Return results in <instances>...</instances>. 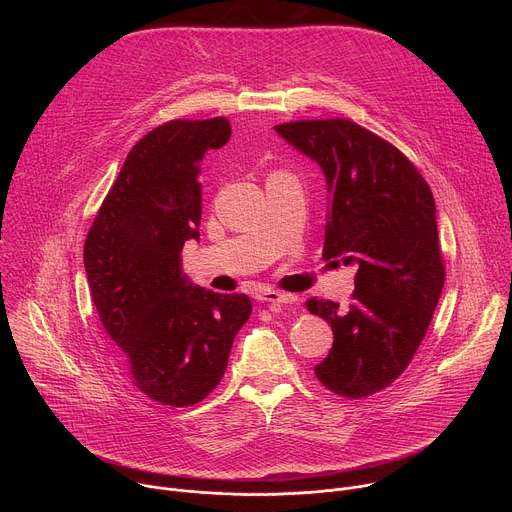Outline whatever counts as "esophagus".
Returning a JSON list of instances; mask_svg holds the SVG:
<instances>
[{
	"instance_id": "obj_1",
	"label": "esophagus",
	"mask_w": 512,
	"mask_h": 512,
	"mask_svg": "<svg viewBox=\"0 0 512 512\" xmlns=\"http://www.w3.org/2000/svg\"><path fill=\"white\" fill-rule=\"evenodd\" d=\"M255 298L259 302H269V304H279V306L294 304V296L279 294V291H275V289H259L257 294H255Z\"/></svg>"
}]
</instances>
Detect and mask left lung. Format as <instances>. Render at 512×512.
I'll use <instances>...</instances> for the list:
<instances>
[{"label": "left lung", "instance_id": "1", "mask_svg": "<svg viewBox=\"0 0 512 512\" xmlns=\"http://www.w3.org/2000/svg\"><path fill=\"white\" fill-rule=\"evenodd\" d=\"M275 131L326 178L324 261L356 269L348 308L306 304L334 332L314 373L336 395H373L407 369L442 296L433 194L397 148L354 121H294Z\"/></svg>", "mask_w": 512, "mask_h": 512}]
</instances>
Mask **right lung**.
<instances>
[{
  "label": "right lung",
  "mask_w": 512,
  "mask_h": 512,
  "mask_svg": "<svg viewBox=\"0 0 512 512\" xmlns=\"http://www.w3.org/2000/svg\"><path fill=\"white\" fill-rule=\"evenodd\" d=\"M229 139L225 117L176 119L143 135L85 241L93 304L129 379L172 407L221 383L253 310L245 294H216L182 273L184 243L200 241V162Z\"/></svg>",
  "instance_id": "1"
}]
</instances>
